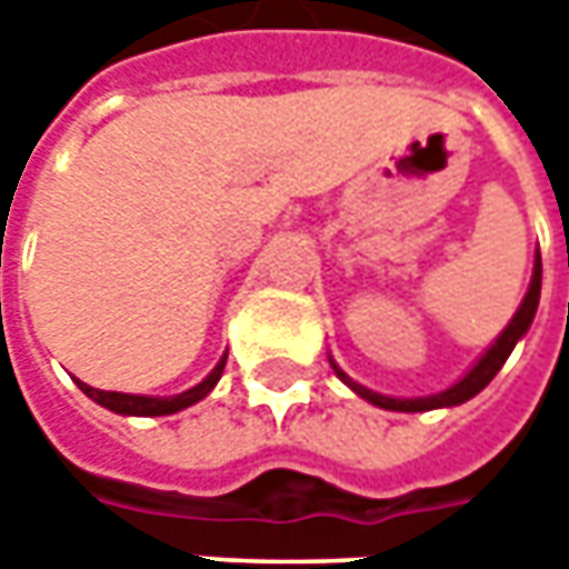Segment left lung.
Segmentation results:
<instances>
[{"label":"left lung","instance_id":"left-lung-1","mask_svg":"<svg viewBox=\"0 0 569 569\" xmlns=\"http://www.w3.org/2000/svg\"><path fill=\"white\" fill-rule=\"evenodd\" d=\"M538 297H541V252H536V269H532L529 291H526V297H522V303H519V310L513 313V319L507 322V329L497 336V341H493L491 348L481 355V361L475 363L462 380L452 382V386L443 389V392H433V396H421V399H392V396H380V392H373V389H367V386H361V382L351 380V377H348L336 361H329V363H332V370H336V377H339L341 382H348L361 399H367L370 405H377V408H386V411H430V408H452V405L469 402L471 396H478V392H481V389L497 377V370L507 363L510 351L516 348V341L529 332V326H532V319H536Z\"/></svg>","mask_w":569,"mask_h":569}]
</instances>
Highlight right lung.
I'll return each mask as SVG.
<instances>
[{
	"label": "right lung",
	"mask_w": 569,
	"mask_h": 569,
	"mask_svg": "<svg viewBox=\"0 0 569 569\" xmlns=\"http://www.w3.org/2000/svg\"><path fill=\"white\" fill-rule=\"evenodd\" d=\"M224 363H228V355L221 358V361L214 363V370L208 373L206 380L199 382V386H192L187 392H180V396H132V392H103V389H94V386H88V382H78V389L88 396V399H94L103 408H110V411H117V415H136V418H158V415H173V411H183L189 405L202 402L208 392L214 389V382L221 380V373H224Z\"/></svg>",
	"instance_id": "right-lung-1"
}]
</instances>
